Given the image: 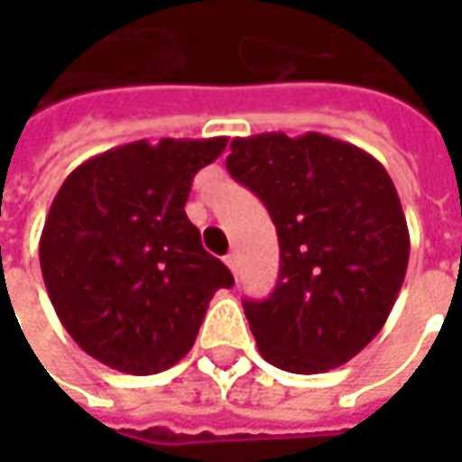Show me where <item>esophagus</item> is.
Returning a JSON list of instances; mask_svg holds the SVG:
<instances>
[{"label": "esophagus", "instance_id": "obj_1", "mask_svg": "<svg viewBox=\"0 0 462 462\" xmlns=\"http://www.w3.org/2000/svg\"><path fill=\"white\" fill-rule=\"evenodd\" d=\"M226 264H228V270L234 273V277L239 275V257H236V254H228V257H226Z\"/></svg>", "mask_w": 462, "mask_h": 462}]
</instances>
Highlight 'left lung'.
<instances>
[{
  "label": "left lung",
  "instance_id": "8db88e82",
  "mask_svg": "<svg viewBox=\"0 0 462 462\" xmlns=\"http://www.w3.org/2000/svg\"><path fill=\"white\" fill-rule=\"evenodd\" d=\"M226 167L270 210L280 241L275 291L244 300L259 355L300 375L352 360L385 324L409 264L385 167L324 134L234 138Z\"/></svg>",
  "mask_w": 462,
  "mask_h": 462
}]
</instances>
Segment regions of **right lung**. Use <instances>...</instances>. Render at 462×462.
<instances>
[{
  "label": "right lung",
  "mask_w": 462,
  "mask_h": 462,
  "mask_svg": "<svg viewBox=\"0 0 462 462\" xmlns=\"http://www.w3.org/2000/svg\"><path fill=\"white\" fill-rule=\"evenodd\" d=\"M228 138L134 141L87 159L56 192L41 273L71 339L102 365L153 375L195 345L210 298L234 285L185 203Z\"/></svg>",
  "instance_id": "1"
}]
</instances>
